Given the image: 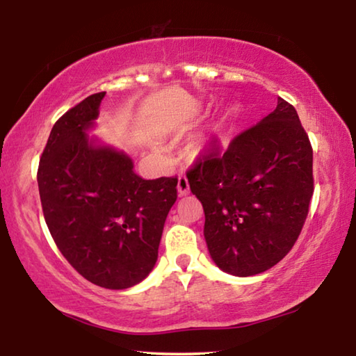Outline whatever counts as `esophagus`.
<instances>
[{"label":"esophagus","mask_w":356,"mask_h":356,"mask_svg":"<svg viewBox=\"0 0 356 356\" xmlns=\"http://www.w3.org/2000/svg\"><path fill=\"white\" fill-rule=\"evenodd\" d=\"M177 191L180 196H185L190 193V184H188V179L185 176H179V182H177Z\"/></svg>","instance_id":"1"}]
</instances>
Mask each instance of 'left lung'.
Masks as SVG:
<instances>
[{
    "label": "left lung",
    "instance_id": "obj_1",
    "mask_svg": "<svg viewBox=\"0 0 356 356\" xmlns=\"http://www.w3.org/2000/svg\"><path fill=\"white\" fill-rule=\"evenodd\" d=\"M201 201L204 237L222 272L252 276L272 268L297 242L309 212L312 147L295 108L276 110L221 152H204L186 171Z\"/></svg>",
    "mask_w": 356,
    "mask_h": 356
}]
</instances>
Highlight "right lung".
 <instances>
[{"label": "right lung", "mask_w": 356, "mask_h": 356, "mask_svg": "<svg viewBox=\"0 0 356 356\" xmlns=\"http://www.w3.org/2000/svg\"><path fill=\"white\" fill-rule=\"evenodd\" d=\"M104 97L89 95L56 120L38 184L48 231L67 262L92 284L127 289L154 268L177 177L144 180L127 155L89 141L84 130Z\"/></svg>", "instance_id": "add662e5"}]
</instances>
